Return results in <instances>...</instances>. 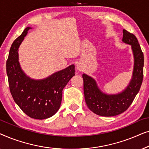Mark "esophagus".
I'll return each instance as SVG.
<instances>
[{"instance_id": "1", "label": "esophagus", "mask_w": 149, "mask_h": 149, "mask_svg": "<svg viewBox=\"0 0 149 149\" xmlns=\"http://www.w3.org/2000/svg\"><path fill=\"white\" fill-rule=\"evenodd\" d=\"M77 69H78V70H81V66H79V65H77Z\"/></svg>"}]
</instances>
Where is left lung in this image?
<instances>
[{
	"mask_svg": "<svg viewBox=\"0 0 149 149\" xmlns=\"http://www.w3.org/2000/svg\"><path fill=\"white\" fill-rule=\"evenodd\" d=\"M122 41L132 46L134 58L132 78L127 87L117 94H107L101 91L96 81L86 74H83L85 102L93 113L103 117H113L125 111L139 91L143 80L144 55L134 34L123 30Z\"/></svg>",
	"mask_w": 149,
	"mask_h": 149,
	"instance_id": "8db88e82",
	"label": "left lung"
}]
</instances>
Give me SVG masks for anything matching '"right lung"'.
<instances>
[{"instance_id": "obj_1", "label": "right lung", "mask_w": 149, "mask_h": 149, "mask_svg": "<svg viewBox=\"0 0 149 149\" xmlns=\"http://www.w3.org/2000/svg\"><path fill=\"white\" fill-rule=\"evenodd\" d=\"M30 28H26L11 45L6 64L7 74L15 102L30 117L45 119L52 117L60 109L63 89L75 75L74 65L41 80L28 77L20 67L18 48Z\"/></svg>"}]
</instances>
